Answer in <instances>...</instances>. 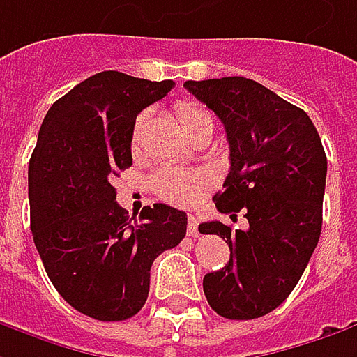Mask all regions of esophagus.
Returning <instances> with one entry per match:
<instances>
[{
	"label": "esophagus",
	"mask_w": 357,
	"mask_h": 357,
	"mask_svg": "<svg viewBox=\"0 0 357 357\" xmlns=\"http://www.w3.org/2000/svg\"><path fill=\"white\" fill-rule=\"evenodd\" d=\"M197 224H199V222H197V218L190 213V215H188V236H192V238H197V236H199Z\"/></svg>",
	"instance_id": "34e87169"
}]
</instances>
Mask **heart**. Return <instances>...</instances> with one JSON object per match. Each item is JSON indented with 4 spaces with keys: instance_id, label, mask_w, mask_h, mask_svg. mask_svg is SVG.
I'll return each instance as SVG.
<instances>
[{
    "instance_id": "obj_1",
    "label": "heart",
    "mask_w": 357,
    "mask_h": 357,
    "mask_svg": "<svg viewBox=\"0 0 357 357\" xmlns=\"http://www.w3.org/2000/svg\"><path fill=\"white\" fill-rule=\"evenodd\" d=\"M176 119L179 128L185 132V135L202 130L204 126L213 128V117L208 109L194 101H179L176 105ZM146 123V116H139L135 119L132 130V151L137 153L142 146V130ZM153 192L162 199L176 204V206H194L197 204L204 194L208 192L209 178L204 172H185V169H162L151 179Z\"/></svg>"
}]
</instances>
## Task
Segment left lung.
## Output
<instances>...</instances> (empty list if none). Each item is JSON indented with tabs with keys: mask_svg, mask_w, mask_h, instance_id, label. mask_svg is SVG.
<instances>
[{
	"mask_svg": "<svg viewBox=\"0 0 357 357\" xmlns=\"http://www.w3.org/2000/svg\"><path fill=\"white\" fill-rule=\"evenodd\" d=\"M183 87L222 119L229 174L215 208L248 227L199 225L229 245L225 268L206 273L209 307L227 319L273 312L291 294L318 245L328 160L307 114L245 77L185 82Z\"/></svg>",
	"mask_w": 357,
	"mask_h": 357,
	"instance_id": "obj_1",
	"label": "left lung"
}]
</instances>
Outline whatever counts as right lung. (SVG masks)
<instances>
[{
    "mask_svg": "<svg viewBox=\"0 0 357 357\" xmlns=\"http://www.w3.org/2000/svg\"><path fill=\"white\" fill-rule=\"evenodd\" d=\"M172 87L101 71L55 101L39 128L27 172L33 241L59 296L100 321L135 316L153 259L185 238V211L155 204L132 224L112 185L132 165L137 114Z\"/></svg>",
    "mask_w": 357,
    "mask_h": 357,
    "instance_id": "add662e5",
    "label": "right lung"
}]
</instances>
